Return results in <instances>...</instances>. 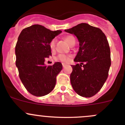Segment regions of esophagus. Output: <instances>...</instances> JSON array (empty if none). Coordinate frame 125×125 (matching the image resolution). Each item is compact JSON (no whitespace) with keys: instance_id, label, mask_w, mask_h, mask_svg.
Wrapping results in <instances>:
<instances>
[{"instance_id":"34e87169","label":"esophagus","mask_w":125,"mask_h":125,"mask_svg":"<svg viewBox=\"0 0 125 125\" xmlns=\"http://www.w3.org/2000/svg\"><path fill=\"white\" fill-rule=\"evenodd\" d=\"M66 63H62L63 67H65V66H66Z\"/></svg>"}]
</instances>
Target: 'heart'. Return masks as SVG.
<instances>
[{"instance_id":"heart-1","label":"heart","mask_w":125,"mask_h":125,"mask_svg":"<svg viewBox=\"0 0 125 125\" xmlns=\"http://www.w3.org/2000/svg\"><path fill=\"white\" fill-rule=\"evenodd\" d=\"M64 39H65V41L67 42V43L70 46H71L73 44H74L75 43V39L73 36H67L66 37H64ZM55 39H53L52 41L50 42V47L51 48H54L55 46ZM55 60H57V61L62 62H68L69 60H70V58H69L68 56L64 54H59L55 58Z\"/></svg>"}]
</instances>
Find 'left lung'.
Segmentation results:
<instances>
[{
	"label": "left lung",
	"mask_w": 125,
	"mask_h": 125,
	"mask_svg": "<svg viewBox=\"0 0 125 125\" xmlns=\"http://www.w3.org/2000/svg\"><path fill=\"white\" fill-rule=\"evenodd\" d=\"M75 35L79 49L71 65V83L75 93L85 97H91L98 93L108 76L111 54L106 37L100 29L82 23L65 30Z\"/></svg>",
	"instance_id": "8db88e82"
}]
</instances>
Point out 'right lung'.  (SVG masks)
Instances as JSON below:
<instances>
[{
	"label": "right lung",
	"instance_id": "add662e5",
	"mask_svg": "<svg viewBox=\"0 0 125 125\" xmlns=\"http://www.w3.org/2000/svg\"><path fill=\"white\" fill-rule=\"evenodd\" d=\"M61 32L33 25L23 29L17 39L16 65L24 86L35 96L51 93L56 83V76L62 70L60 62L49 66L45 64V59L52 55L50 42Z\"/></svg>",
	"mask_w": 125,
	"mask_h": 125
}]
</instances>
